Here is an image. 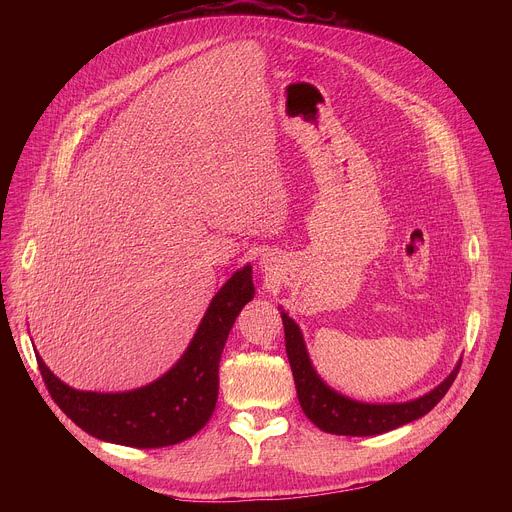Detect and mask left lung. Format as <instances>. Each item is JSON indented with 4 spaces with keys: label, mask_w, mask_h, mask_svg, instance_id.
Here are the masks:
<instances>
[{
    "label": "left lung",
    "mask_w": 512,
    "mask_h": 512,
    "mask_svg": "<svg viewBox=\"0 0 512 512\" xmlns=\"http://www.w3.org/2000/svg\"><path fill=\"white\" fill-rule=\"evenodd\" d=\"M281 322L285 330V352L289 358L291 373H294L296 389L300 405L306 417L318 425L326 433L336 435H379L391 431L399 425L419 419L429 413L437 403L444 399L448 389L452 387L462 360L454 373L431 393L409 401V403H393V405H369L346 399L326 387L316 375L312 362L308 358L302 332L298 324L291 320L285 312H281Z\"/></svg>",
    "instance_id": "8db88e82"
}]
</instances>
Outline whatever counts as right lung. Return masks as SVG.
Segmentation results:
<instances>
[{"label": "right lung", "mask_w": 512, "mask_h": 512, "mask_svg": "<svg viewBox=\"0 0 512 512\" xmlns=\"http://www.w3.org/2000/svg\"><path fill=\"white\" fill-rule=\"evenodd\" d=\"M253 294L247 265L212 298L176 367L148 387L129 393L77 391L56 379L36 354L42 381L64 415L99 440L141 450L180 444L198 433L214 411L218 362L239 312Z\"/></svg>", "instance_id": "obj_1"}]
</instances>
